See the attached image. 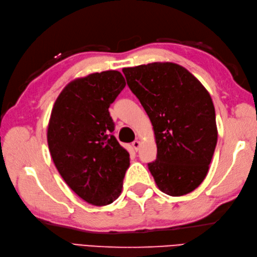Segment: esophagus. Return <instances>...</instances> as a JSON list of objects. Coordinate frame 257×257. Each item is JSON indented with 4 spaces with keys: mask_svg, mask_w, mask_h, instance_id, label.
Listing matches in <instances>:
<instances>
[{
    "mask_svg": "<svg viewBox=\"0 0 257 257\" xmlns=\"http://www.w3.org/2000/svg\"><path fill=\"white\" fill-rule=\"evenodd\" d=\"M132 147H133V149L135 151H138L139 148H141V142H139V141H134L133 143H132Z\"/></svg>",
    "mask_w": 257,
    "mask_h": 257,
    "instance_id": "34e87169",
    "label": "esophagus"
}]
</instances>
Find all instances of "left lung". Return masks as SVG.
<instances>
[{
  "instance_id": "8db88e82",
  "label": "left lung",
  "mask_w": 257,
  "mask_h": 257,
  "mask_svg": "<svg viewBox=\"0 0 257 257\" xmlns=\"http://www.w3.org/2000/svg\"><path fill=\"white\" fill-rule=\"evenodd\" d=\"M153 125L157 160L148 164L158 188L182 196L204 181L217 142L211 96L188 69L154 62L122 69Z\"/></svg>"
}]
</instances>
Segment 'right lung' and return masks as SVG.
I'll list each match as a JSON object with an SVG mask.
<instances>
[{
	"instance_id": "1",
	"label": "right lung",
	"mask_w": 257,
	"mask_h": 257,
	"mask_svg": "<svg viewBox=\"0 0 257 257\" xmlns=\"http://www.w3.org/2000/svg\"><path fill=\"white\" fill-rule=\"evenodd\" d=\"M118 71L69 82L53 105L47 130L52 161L66 184L94 206L109 205L122 191L130 154L116 141L108 111L125 87Z\"/></svg>"
}]
</instances>
